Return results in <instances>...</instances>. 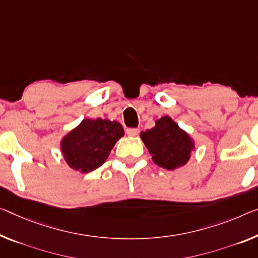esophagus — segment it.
<instances>
[{"instance_id": "obj_1", "label": "esophagus", "mask_w": 258, "mask_h": 258, "mask_svg": "<svg viewBox=\"0 0 258 258\" xmlns=\"http://www.w3.org/2000/svg\"><path fill=\"white\" fill-rule=\"evenodd\" d=\"M126 134H128L129 136H137V135L140 134V129H138V128H129V129H126Z\"/></svg>"}]
</instances>
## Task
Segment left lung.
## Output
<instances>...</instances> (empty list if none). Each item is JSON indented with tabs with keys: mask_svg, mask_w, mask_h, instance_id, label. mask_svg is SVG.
Masks as SVG:
<instances>
[{
	"mask_svg": "<svg viewBox=\"0 0 258 258\" xmlns=\"http://www.w3.org/2000/svg\"><path fill=\"white\" fill-rule=\"evenodd\" d=\"M152 160L160 167L174 170L187 164L195 150V143L169 116L156 121L152 129L141 133Z\"/></svg>",
	"mask_w": 258,
	"mask_h": 258,
	"instance_id": "obj_1",
	"label": "left lung"
}]
</instances>
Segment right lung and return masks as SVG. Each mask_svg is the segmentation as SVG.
I'll use <instances>...</instances> for the list:
<instances>
[{
    "label": "right lung",
    "instance_id": "1",
    "mask_svg": "<svg viewBox=\"0 0 258 258\" xmlns=\"http://www.w3.org/2000/svg\"><path fill=\"white\" fill-rule=\"evenodd\" d=\"M123 135L116 121L85 118L62 138V154L69 167L79 173L92 172L104 164Z\"/></svg>",
    "mask_w": 258,
    "mask_h": 258
}]
</instances>
